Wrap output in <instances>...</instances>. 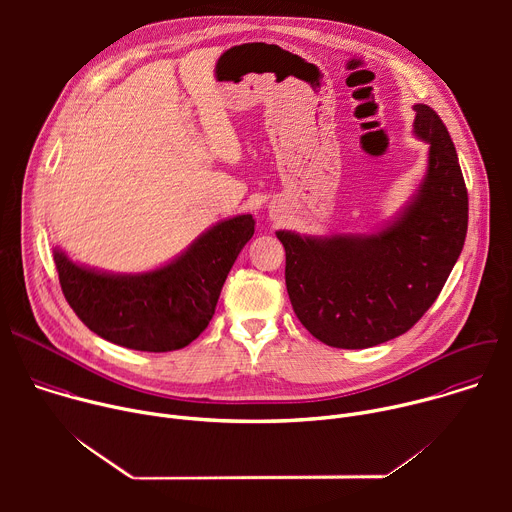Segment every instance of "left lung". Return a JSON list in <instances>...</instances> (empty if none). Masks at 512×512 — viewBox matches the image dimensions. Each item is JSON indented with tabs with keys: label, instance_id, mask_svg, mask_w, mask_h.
I'll list each match as a JSON object with an SVG mask.
<instances>
[{
	"label": "left lung",
	"instance_id": "1",
	"mask_svg": "<svg viewBox=\"0 0 512 512\" xmlns=\"http://www.w3.org/2000/svg\"><path fill=\"white\" fill-rule=\"evenodd\" d=\"M429 143L427 172L395 221L371 235L302 237L285 247L289 302L306 330L334 348H369L405 334L431 308L468 231V190L454 141L431 107L413 105Z\"/></svg>",
	"mask_w": 512,
	"mask_h": 512
}]
</instances>
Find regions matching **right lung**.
I'll return each instance as SVG.
<instances>
[{"label":"right lung","instance_id":"add662e5","mask_svg":"<svg viewBox=\"0 0 512 512\" xmlns=\"http://www.w3.org/2000/svg\"><path fill=\"white\" fill-rule=\"evenodd\" d=\"M255 233L239 214L202 233L180 257L148 273L115 275L72 263L54 249L62 294L97 336L143 352H170L196 340L212 320L225 279Z\"/></svg>","mask_w":512,"mask_h":512}]
</instances>
